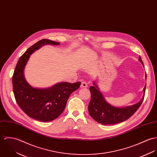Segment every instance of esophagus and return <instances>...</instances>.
I'll return each mask as SVG.
<instances>
[{
	"label": "esophagus",
	"instance_id": "obj_1",
	"mask_svg": "<svg viewBox=\"0 0 157 157\" xmlns=\"http://www.w3.org/2000/svg\"><path fill=\"white\" fill-rule=\"evenodd\" d=\"M81 88H87V87H88V85H87V82H86V81H83L81 82Z\"/></svg>",
	"mask_w": 157,
	"mask_h": 157
}]
</instances>
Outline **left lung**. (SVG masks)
<instances>
[{
    "mask_svg": "<svg viewBox=\"0 0 157 157\" xmlns=\"http://www.w3.org/2000/svg\"><path fill=\"white\" fill-rule=\"evenodd\" d=\"M139 61L143 65L141 58ZM94 86L90 87L91 100L88 105V112L91 117L96 122L103 124H114L123 122L130 118L139 108L142 104L144 97L136 104L123 108H116L107 103L99 88L93 83ZM146 86L144 88L145 93Z\"/></svg>",
    "mask_w": 157,
    "mask_h": 157,
    "instance_id": "left-lung-1",
    "label": "left lung"
}]
</instances>
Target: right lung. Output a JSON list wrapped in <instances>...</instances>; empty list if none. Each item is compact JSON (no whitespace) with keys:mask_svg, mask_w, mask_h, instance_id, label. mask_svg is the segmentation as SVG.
I'll list each match as a JSON object with an SVG mask.
<instances>
[{"mask_svg":"<svg viewBox=\"0 0 157 157\" xmlns=\"http://www.w3.org/2000/svg\"><path fill=\"white\" fill-rule=\"evenodd\" d=\"M59 43L42 39L30 47L19 58L13 76V87L20 108L30 117L41 122L56 119L64 110L70 94L80 87L81 82H61L46 89L31 87L25 80L23 70L30 55L44 44Z\"/></svg>","mask_w":157,"mask_h":157,"instance_id":"1","label":"right lung"}]
</instances>
